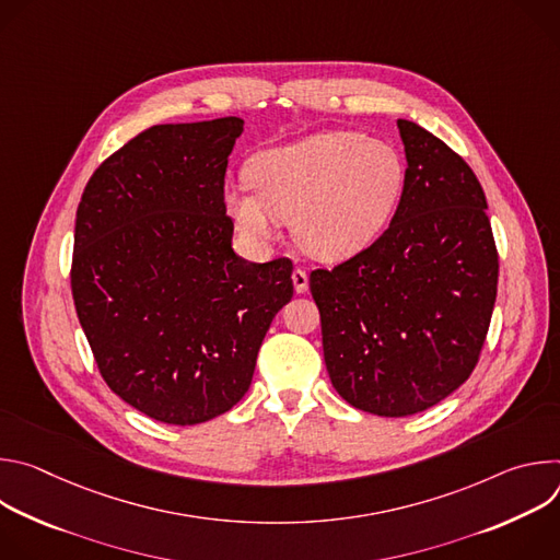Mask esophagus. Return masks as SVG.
Returning a JSON list of instances; mask_svg holds the SVG:
<instances>
[{
  "label": "esophagus",
  "mask_w": 560,
  "mask_h": 560,
  "mask_svg": "<svg viewBox=\"0 0 560 560\" xmlns=\"http://www.w3.org/2000/svg\"><path fill=\"white\" fill-rule=\"evenodd\" d=\"M292 283H294V290L299 294H303L307 290V272L303 268H294L292 270Z\"/></svg>",
  "instance_id": "1"
}]
</instances>
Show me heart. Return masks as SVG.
<instances>
[{
    "label": "heart",
    "mask_w": 560,
    "mask_h": 560,
    "mask_svg": "<svg viewBox=\"0 0 560 560\" xmlns=\"http://www.w3.org/2000/svg\"><path fill=\"white\" fill-rule=\"evenodd\" d=\"M253 186H228L225 203L255 242L292 221L301 248L324 261L368 250L387 230L406 190L404 156L361 132H316L261 152L250 166Z\"/></svg>",
    "instance_id": "b5f03b06"
}]
</instances>
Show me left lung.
<instances>
[{"mask_svg": "<svg viewBox=\"0 0 560 560\" xmlns=\"http://www.w3.org/2000/svg\"><path fill=\"white\" fill-rule=\"evenodd\" d=\"M396 126L408 168L394 219L368 250L310 275L335 389L357 410L392 419L436 406L469 378L499 283L476 175L419 124Z\"/></svg>", "mask_w": 560, "mask_h": 560, "instance_id": "obj_1", "label": "left lung"}]
</instances>
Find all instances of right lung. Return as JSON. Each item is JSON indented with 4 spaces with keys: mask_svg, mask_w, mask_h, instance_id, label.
<instances>
[{
    "mask_svg": "<svg viewBox=\"0 0 560 560\" xmlns=\"http://www.w3.org/2000/svg\"><path fill=\"white\" fill-rule=\"evenodd\" d=\"M244 119L152 126L93 173L74 219L70 288L108 387L168 425L242 401L292 261L232 250L228 156Z\"/></svg>",
    "mask_w": 560,
    "mask_h": 560,
    "instance_id": "1",
    "label": "right lung"
}]
</instances>
